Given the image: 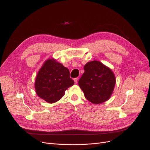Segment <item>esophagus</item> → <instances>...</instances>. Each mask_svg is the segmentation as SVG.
<instances>
[{
  "label": "esophagus",
  "mask_w": 150,
  "mask_h": 150,
  "mask_svg": "<svg viewBox=\"0 0 150 150\" xmlns=\"http://www.w3.org/2000/svg\"><path fill=\"white\" fill-rule=\"evenodd\" d=\"M74 81L75 84H77V83H78V78H74Z\"/></svg>",
  "instance_id": "34e87169"
}]
</instances>
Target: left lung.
<instances>
[{"mask_svg":"<svg viewBox=\"0 0 150 150\" xmlns=\"http://www.w3.org/2000/svg\"><path fill=\"white\" fill-rule=\"evenodd\" d=\"M84 69V72L78 84L85 98L95 104L108 100L116 84V78L112 70L98 61L86 63Z\"/></svg>","mask_w":150,"mask_h":150,"instance_id":"left-lung-1","label":"left lung"}]
</instances>
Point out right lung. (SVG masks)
Returning <instances> with one entry per match:
<instances>
[{"label":"right lung","instance_id":"add662e5","mask_svg":"<svg viewBox=\"0 0 150 150\" xmlns=\"http://www.w3.org/2000/svg\"><path fill=\"white\" fill-rule=\"evenodd\" d=\"M74 84L69 69L51 58L45 61L36 76L35 89L39 97L54 103L61 99L65 91Z\"/></svg>","mask_w":150,"mask_h":150}]
</instances>
